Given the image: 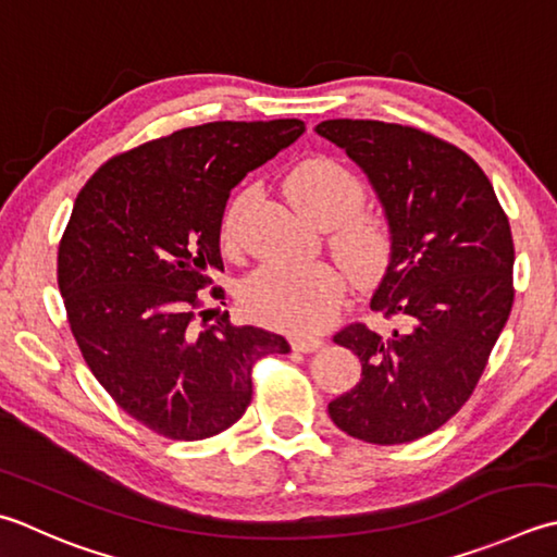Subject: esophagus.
I'll return each instance as SVG.
<instances>
[{"label":"esophagus","mask_w":557,"mask_h":557,"mask_svg":"<svg viewBox=\"0 0 557 557\" xmlns=\"http://www.w3.org/2000/svg\"><path fill=\"white\" fill-rule=\"evenodd\" d=\"M323 345L321 337H292V350L297 352H313Z\"/></svg>","instance_id":"34e87169"}]
</instances>
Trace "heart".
I'll return each mask as SVG.
<instances>
[{
	"label": "heart",
	"mask_w": 557,
	"mask_h": 557,
	"mask_svg": "<svg viewBox=\"0 0 557 557\" xmlns=\"http://www.w3.org/2000/svg\"><path fill=\"white\" fill-rule=\"evenodd\" d=\"M285 193L297 210L319 226H335L331 248L355 280H372L388 263V226L376 214L359 212L364 185L350 169L329 157H313L294 166ZM253 193L244 190L228 205L222 224L226 244L236 242ZM343 299V280L325 263H265L250 272L242 287V304L253 319L275 329L319 333Z\"/></svg>",
	"instance_id": "obj_1"
}]
</instances>
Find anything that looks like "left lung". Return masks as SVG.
I'll return each mask as SVG.
<instances>
[{
    "mask_svg": "<svg viewBox=\"0 0 557 557\" xmlns=\"http://www.w3.org/2000/svg\"><path fill=\"white\" fill-rule=\"evenodd\" d=\"M315 133L372 183L391 253L369 307L403 323L391 335L355 323L333 337L359 357L362 379L329 403V416L369 444L420 440L471 398L509 319L507 214L483 169L422 129L337 117Z\"/></svg>",
    "mask_w": 557,
    "mask_h": 557,
    "instance_id": "8db88e82",
    "label": "left lung"
}]
</instances>
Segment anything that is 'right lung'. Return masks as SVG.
Masks as SVG:
<instances>
[{"mask_svg": "<svg viewBox=\"0 0 557 557\" xmlns=\"http://www.w3.org/2000/svg\"><path fill=\"white\" fill-rule=\"evenodd\" d=\"M304 123H207L113 157L84 185L58 253L76 345L108 394L145 428L207 440L244 416L250 369L289 343L226 319L198 331V289L224 272L232 188L304 135ZM222 299V289L212 292Z\"/></svg>", "mask_w": 557, "mask_h": 557, "instance_id": "1", "label": "right lung"}]
</instances>
